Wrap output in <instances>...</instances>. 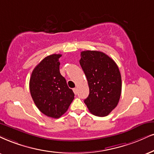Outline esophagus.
Wrapping results in <instances>:
<instances>
[{"mask_svg": "<svg viewBox=\"0 0 154 154\" xmlns=\"http://www.w3.org/2000/svg\"><path fill=\"white\" fill-rule=\"evenodd\" d=\"M73 91L74 94H77V93H78V89H77V88H74L73 89Z\"/></svg>", "mask_w": 154, "mask_h": 154, "instance_id": "34e87169", "label": "esophagus"}]
</instances>
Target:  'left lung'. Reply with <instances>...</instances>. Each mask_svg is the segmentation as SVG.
<instances>
[{
	"mask_svg": "<svg viewBox=\"0 0 154 154\" xmlns=\"http://www.w3.org/2000/svg\"><path fill=\"white\" fill-rule=\"evenodd\" d=\"M80 64L86 75L89 95L84 103L95 116L103 117L116 107L121 94V76L114 60L103 52L84 51Z\"/></svg>",
	"mask_w": 154,
	"mask_h": 154,
	"instance_id": "1",
	"label": "left lung"
}]
</instances>
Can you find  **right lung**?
I'll return each mask as SVG.
<instances>
[{
  "instance_id": "add662e5",
  "label": "right lung",
  "mask_w": 154,
  "mask_h": 154,
  "mask_svg": "<svg viewBox=\"0 0 154 154\" xmlns=\"http://www.w3.org/2000/svg\"><path fill=\"white\" fill-rule=\"evenodd\" d=\"M60 54L45 57L31 73L29 87L31 97L39 111L47 116L58 119L67 111L74 98L59 70Z\"/></svg>"
}]
</instances>
